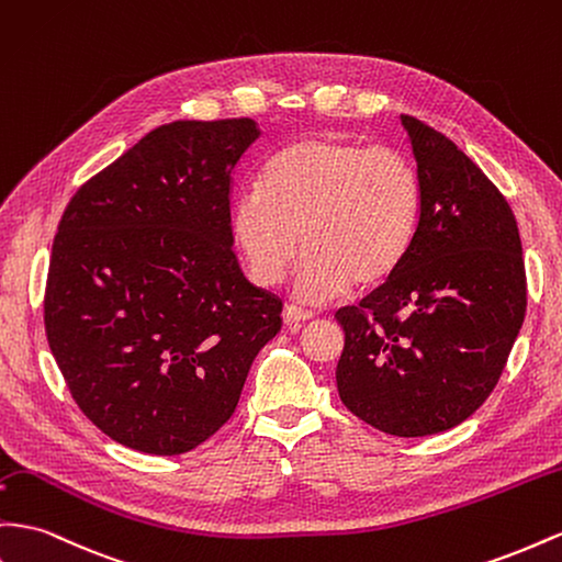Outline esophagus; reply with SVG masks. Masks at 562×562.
<instances>
[{
	"instance_id": "34e87169",
	"label": "esophagus",
	"mask_w": 562,
	"mask_h": 562,
	"mask_svg": "<svg viewBox=\"0 0 562 562\" xmlns=\"http://www.w3.org/2000/svg\"><path fill=\"white\" fill-rule=\"evenodd\" d=\"M312 316H314V314H312V312H307V310H300V307L288 305V307L283 310V324H285V326H291V328H300L302 324L310 322Z\"/></svg>"
}]
</instances>
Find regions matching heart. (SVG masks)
Here are the masks:
<instances>
[{
  "label": "heart",
  "instance_id": "1",
  "mask_svg": "<svg viewBox=\"0 0 562 562\" xmlns=\"http://www.w3.org/2000/svg\"><path fill=\"white\" fill-rule=\"evenodd\" d=\"M420 215V177L400 150L310 134L267 162L265 189L236 195L232 236L262 288L281 283L305 248L293 293L326 305L352 283H385L412 252Z\"/></svg>",
  "mask_w": 562,
  "mask_h": 562
}]
</instances>
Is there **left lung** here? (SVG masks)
I'll list each match as a JSON object with an SVG mask.
<instances>
[{
	"label": "left lung",
	"mask_w": 562,
	"mask_h": 562,
	"mask_svg": "<svg viewBox=\"0 0 562 562\" xmlns=\"http://www.w3.org/2000/svg\"><path fill=\"white\" fill-rule=\"evenodd\" d=\"M423 184L404 265L336 318L342 404L375 430L426 437L475 414L498 383L527 310L518 222L442 132L402 115Z\"/></svg>",
	"instance_id": "left-lung-1"
}]
</instances>
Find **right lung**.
Listing matches in <instances>:
<instances>
[{
	"label": "right lung",
	"mask_w": 562,
	"mask_h": 562,
	"mask_svg": "<svg viewBox=\"0 0 562 562\" xmlns=\"http://www.w3.org/2000/svg\"><path fill=\"white\" fill-rule=\"evenodd\" d=\"M250 117L156 127L72 195L54 238L44 326L72 400L130 449L175 457L236 412L281 300L232 250V175Z\"/></svg>",
	"instance_id": "obj_1"
}]
</instances>
